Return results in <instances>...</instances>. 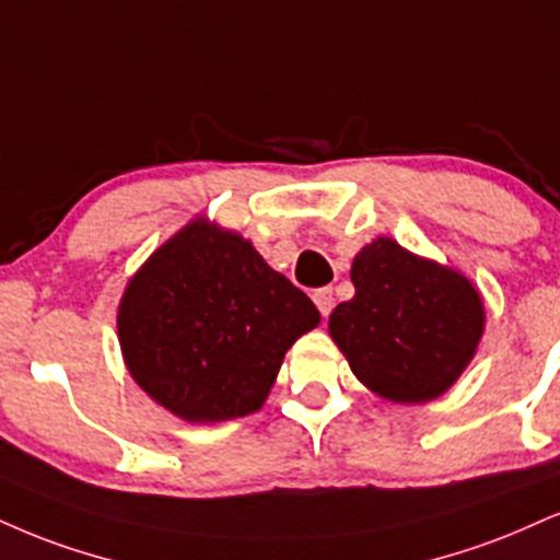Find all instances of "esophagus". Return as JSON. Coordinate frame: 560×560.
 Segmentation results:
<instances>
[{
	"instance_id": "34e87169",
	"label": "esophagus",
	"mask_w": 560,
	"mask_h": 560,
	"mask_svg": "<svg viewBox=\"0 0 560 560\" xmlns=\"http://www.w3.org/2000/svg\"><path fill=\"white\" fill-rule=\"evenodd\" d=\"M313 302H315V305H318L323 318H328V313H331V310H334V289L331 287L315 289Z\"/></svg>"
}]
</instances>
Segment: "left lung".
<instances>
[{"instance_id": "1", "label": "left lung", "mask_w": 560, "mask_h": 560, "mask_svg": "<svg viewBox=\"0 0 560 560\" xmlns=\"http://www.w3.org/2000/svg\"><path fill=\"white\" fill-rule=\"evenodd\" d=\"M349 276L354 298L336 305L328 334L357 381L394 404L446 394L485 331V302L472 281L390 237L362 247Z\"/></svg>"}]
</instances>
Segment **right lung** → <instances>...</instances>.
I'll return each mask as SVG.
<instances>
[{
    "mask_svg": "<svg viewBox=\"0 0 560 560\" xmlns=\"http://www.w3.org/2000/svg\"><path fill=\"white\" fill-rule=\"evenodd\" d=\"M318 307L253 242L198 215L127 281L117 336L132 381L195 425L258 412Z\"/></svg>",
    "mask_w": 560,
    "mask_h": 560,
    "instance_id": "obj_1",
    "label": "right lung"
}]
</instances>
